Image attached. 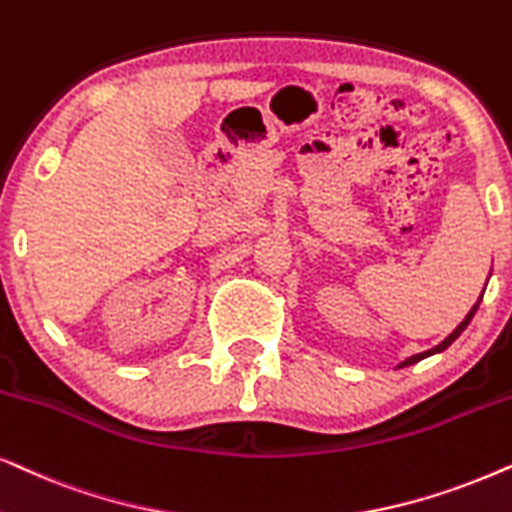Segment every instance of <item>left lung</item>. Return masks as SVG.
<instances>
[{"label":"left lung","mask_w":512,"mask_h":512,"mask_svg":"<svg viewBox=\"0 0 512 512\" xmlns=\"http://www.w3.org/2000/svg\"><path fill=\"white\" fill-rule=\"evenodd\" d=\"M480 301H482V296H480ZM480 301H477V303L473 305V310H470V313L466 315V320H463V322L459 324V327H456L454 331H451V334H449L447 338H444V341H442L440 345H435V348H433V350H426V353H418V355H414V357H409V360H404V362L400 364V367H409V364H416V362L426 360V357H430V355H435V353H442V350H447V348H449V345H451V343H454V341H456V338H459V336H461V331L468 327V324H470V320H473V315H475V310H477V305H480Z\"/></svg>","instance_id":"left-lung-1"}]
</instances>
